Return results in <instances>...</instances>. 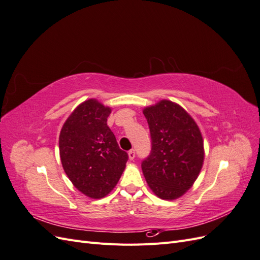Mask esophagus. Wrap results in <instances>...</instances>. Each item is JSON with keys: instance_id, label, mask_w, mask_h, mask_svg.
I'll list each match as a JSON object with an SVG mask.
<instances>
[{"instance_id": "esophagus-1", "label": "esophagus", "mask_w": 260, "mask_h": 260, "mask_svg": "<svg viewBox=\"0 0 260 260\" xmlns=\"http://www.w3.org/2000/svg\"><path fill=\"white\" fill-rule=\"evenodd\" d=\"M128 155H129V159H130V160H133V159H135V157H136V152H135V149H130V151L128 152Z\"/></svg>"}]
</instances>
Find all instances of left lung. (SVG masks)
I'll return each instance as SVG.
<instances>
[{
  "label": "left lung",
  "mask_w": 260,
  "mask_h": 260,
  "mask_svg": "<svg viewBox=\"0 0 260 260\" xmlns=\"http://www.w3.org/2000/svg\"><path fill=\"white\" fill-rule=\"evenodd\" d=\"M143 114L151 133V153L142 160L148 186L162 200L184 194L198 178L204 160L201 131L178 104L160 101Z\"/></svg>",
  "instance_id": "left-lung-1"
}]
</instances>
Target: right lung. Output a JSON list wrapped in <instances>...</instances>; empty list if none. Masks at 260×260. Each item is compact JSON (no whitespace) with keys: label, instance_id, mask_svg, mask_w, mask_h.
Segmentation results:
<instances>
[{"label":"right lung","instance_id":"1","mask_svg":"<svg viewBox=\"0 0 260 260\" xmlns=\"http://www.w3.org/2000/svg\"><path fill=\"white\" fill-rule=\"evenodd\" d=\"M111 108L88 100L68 117L59 135V154L73 184L92 199H102L119 181L129 156L107 125Z\"/></svg>","mask_w":260,"mask_h":260}]
</instances>
